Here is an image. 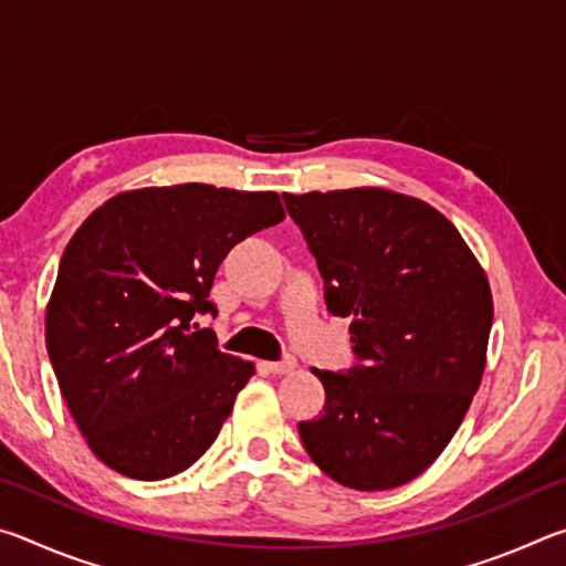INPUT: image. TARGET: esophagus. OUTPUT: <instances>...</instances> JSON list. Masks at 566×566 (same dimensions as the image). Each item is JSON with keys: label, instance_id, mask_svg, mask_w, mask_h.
<instances>
[{"label": "esophagus", "instance_id": "obj_1", "mask_svg": "<svg viewBox=\"0 0 566 566\" xmlns=\"http://www.w3.org/2000/svg\"><path fill=\"white\" fill-rule=\"evenodd\" d=\"M266 369H270L272 375H290V371H294V369H296V359L292 357V354H286L284 359L266 364Z\"/></svg>", "mask_w": 566, "mask_h": 566}]
</instances>
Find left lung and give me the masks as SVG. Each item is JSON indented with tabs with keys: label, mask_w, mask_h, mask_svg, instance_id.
Returning <instances> with one entry per match:
<instances>
[{
	"label": "left lung",
	"mask_w": 566,
	"mask_h": 566,
	"mask_svg": "<svg viewBox=\"0 0 566 566\" xmlns=\"http://www.w3.org/2000/svg\"><path fill=\"white\" fill-rule=\"evenodd\" d=\"M324 280L349 317L357 364L319 371L324 415L300 437L349 490H395L444 452L482 381L492 292L457 227L421 199L359 187L284 195Z\"/></svg>",
	"instance_id": "1"
}]
</instances>
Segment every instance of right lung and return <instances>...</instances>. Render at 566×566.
<instances>
[{"mask_svg": "<svg viewBox=\"0 0 566 566\" xmlns=\"http://www.w3.org/2000/svg\"><path fill=\"white\" fill-rule=\"evenodd\" d=\"M274 191L177 185L122 191L66 244L44 337L62 397L97 459L167 479L202 457L254 364L217 349L197 314L229 249L280 224Z\"/></svg>", "mask_w": 566, "mask_h": 566, "instance_id": "1", "label": "right lung"}]
</instances>
